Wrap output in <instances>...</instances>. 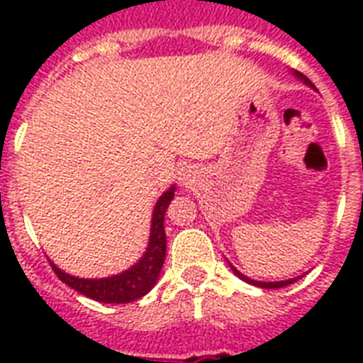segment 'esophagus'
I'll return each mask as SVG.
<instances>
[{
	"label": "esophagus",
	"mask_w": 363,
	"mask_h": 363,
	"mask_svg": "<svg viewBox=\"0 0 363 363\" xmlns=\"http://www.w3.org/2000/svg\"><path fill=\"white\" fill-rule=\"evenodd\" d=\"M182 181H184V179H182Z\"/></svg>",
	"instance_id": "esophagus-1"
}]
</instances>
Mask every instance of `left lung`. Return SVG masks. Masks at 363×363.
Listing matches in <instances>:
<instances>
[{
	"mask_svg": "<svg viewBox=\"0 0 363 363\" xmlns=\"http://www.w3.org/2000/svg\"><path fill=\"white\" fill-rule=\"evenodd\" d=\"M294 75L298 77V79H301V81H303L305 84H307V86L315 88V84H313V82H311L309 79H307V77L303 75V73H298V71H296V73H294ZM228 264H230V262H228ZM230 267H232L233 273H235V275H238L239 279H241V281L248 282V284H252V286H259V288H282V286H288V284H294V282H296V281H298V279H299V277H296V279H286V281H277V282H259V281H254V279H248L247 275H242L241 271L235 269V267H233L232 264H230Z\"/></svg>",
	"mask_w": 363,
	"mask_h": 363,
	"instance_id": "8db88e82",
	"label": "left lung"
}]
</instances>
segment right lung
<instances>
[{
  "label": "right lung",
  "instance_id": "obj_1",
  "mask_svg": "<svg viewBox=\"0 0 363 363\" xmlns=\"http://www.w3.org/2000/svg\"><path fill=\"white\" fill-rule=\"evenodd\" d=\"M173 196H175V186H171L167 192L162 194L154 205L148 247L143 254V258L135 265H131L130 269L122 271L118 275L105 277V279H79V277H73L69 273H64L50 262L54 273L67 286H71L82 296H86V298L101 301V303H130V301L143 298L145 294L152 290V286L158 281L162 265H164L165 248H167L164 216Z\"/></svg>",
  "mask_w": 363,
  "mask_h": 363
}]
</instances>
